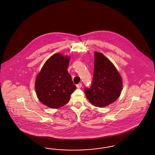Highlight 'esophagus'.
<instances>
[{"label":"esophagus","mask_w":155,"mask_h":155,"mask_svg":"<svg viewBox=\"0 0 155 155\" xmlns=\"http://www.w3.org/2000/svg\"><path fill=\"white\" fill-rule=\"evenodd\" d=\"M82 84L81 83H80V84H77V88H81V87H82Z\"/></svg>","instance_id":"esophagus-1"}]
</instances>
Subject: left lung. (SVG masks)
<instances>
[{
	"instance_id": "left-lung-1",
	"label": "left lung",
	"mask_w": 155,
	"mask_h": 155,
	"mask_svg": "<svg viewBox=\"0 0 155 155\" xmlns=\"http://www.w3.org/2000/svg\"><path fill=\"white\" fill-rule=\"evenodd\" d=\"M122 77L113 63L102 53H94V71L90 88H84L87 99L96 107H103L113 103L120 96Z\"/></svg>"
}]
</instances>
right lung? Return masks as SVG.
Segmentation results:
<instances>
[{
  "label": "right lung",
  "instance_id": "1",
  "mask_svg": "<svg viewBox=\"0 0 155 155\" xmlns=\"http://www.w3.org/2000/svg\"><path fill=\"white\" fill-rule=\"evenodd\" d=\"M69 61V57L56 53L46 61L36 77L35 90L38 98L50 108L65 105L76 89L67 71Z\"/></svg>",
  "mask_w": 155,
  "mask_h": 155
}]
</instances>
